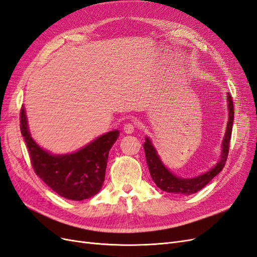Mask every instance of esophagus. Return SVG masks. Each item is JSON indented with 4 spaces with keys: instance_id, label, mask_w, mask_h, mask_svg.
Listing matches in <instances>:
<instances>
[{
    "instance_id": "obj_1",
    "label": "esophagus",
    "mask_w": 257,
    "mask_h": 257,
    "mask_svg": "<svg viewBox=\"0 0 257 257\" xmlns=\"http://www.w3.org/2000/svg\"><path fill=\"white\" fill-rule=\"evenodd\" d=\"M123 131H124V133H125V134H133L134 131H135V126L132 123H126L123 127Z\"/></svg>"
}]
</instances>
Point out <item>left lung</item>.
Masks as SVG:
<instances>
[{"label":"left lung","mask_w":257,"mask_h":257,"mask_svg":"<svg viewBox=\"0 0 257 257\" xmlns=\"http://www.w3.org/2000/svg\"><path fill=\"white\" fill-rule=\"evenodd\" d=\"M226 98L228 108V121L221 144L220 158L213 167L208 169L207 172L203 174L191 178H183L175 175L172 170L165 166L164 163L161 160L150 137L146 136L144 149L146 153L147 164L148 167H149L152 180L162 191L173 194H180V195H192V194L197 193L204 186H206L223 169L228 155L232 122H234V105H232V99L229 93L226 94Z\"/></svg>","instance_id":"left-lung-1"}]
</instances>
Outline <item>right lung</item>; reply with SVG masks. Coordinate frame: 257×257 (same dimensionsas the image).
<instances>
[{
    "label": "right lung",
    "mask_w": 257,
    "mask_h": 257,
    "mask_svg": "<svg viewBox=\"0 0 257 257\" xmlns=\"http://www.w3.org/2000/svg\"><path fill=\"white\" fill-rule=\"evenodd\" d=\"M25 138L35 174L60 196L83 200L96 195L105 180L108 154L120 132L113 130L72 153L54 154L45 150L31 135L25 106L20 113Z\"/></svg>",
    "instance_id": "obj_1"
}]
</instances>
